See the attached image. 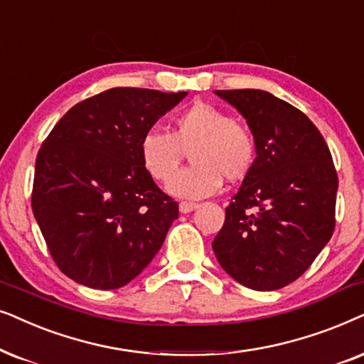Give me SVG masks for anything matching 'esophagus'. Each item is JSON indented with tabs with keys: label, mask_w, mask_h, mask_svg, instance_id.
<instances>
[{
	"label": "esophagus",
	"mask_w": 364,
	"mask_h": 364,
	"mask_svg": "<svg viewBox=\"0 0 364 364\" xmlns=\"http://www.w3.org/2000/svg\"><path fill=\"white\" fill-rule=\"evenodd\" d=\"M196 208H198L196 203H190V201H181V203H179V211H181L183 215L195 211Z\"/></svg>",
	"instance_id": "34e87169"
}]
</instances>
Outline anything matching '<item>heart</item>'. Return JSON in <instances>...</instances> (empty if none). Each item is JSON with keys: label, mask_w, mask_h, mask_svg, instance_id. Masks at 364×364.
<instances>
[{"label": "heart", "mask_w": 364, "mask_h": 364, "mask_svg": "<svg viewBox=\"0 0 364 364\" xmlns=\"http://www.w3.org/2000/svg\"><path fill=\"white\" fill-rule=\"evenodd\" d=\"M186 151L193 166L175 175ZM144 171L156 181H167L166 191L183 200H201L220 191L223 176L240 181L255 166L256 143L245 126L205 101H196L176 116L173 133L151 129L139 143Z\"/></svg>", "instance_id": "b5f03b06"}]
</instances>
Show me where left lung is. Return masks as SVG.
<instances>
[{
    "label": "left lung",
    "mask_w": 364,
    "mask_h": 364,
    "mask_svg": "<svg viewBox=\"0 0 364 364\" xmlns=\"http://www.w3.org/2000/svg\"><path fill=\"white\" fill-rule=\"evenodd\" d=\"M246 119L255 166L213 241L218 263L246 288L298 279L334 231L338 174L321 133L287 101L261 90L215 91Z\"/></svg>",
    "instance_id": "left-lung-1"
}]
</instances>
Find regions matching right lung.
Listing matches in <instances>:
<instances>
[{"instance_id": "add662e5", "label": "right lung", "mask_w": 364, "mask_h": 364, "mask_svg": "<svg viewBox=\"0 0 364 364\" xmlns=\"http://www.w3.org/2000/svg\"><path fill=\"white\" fill-rule=\"evenodd\" d=\"M188 91L113 88L73 106L38 153L31 206L58 268L116 289L163 246L178 203L144 171L139 143Z\"/></svg>"}]
</instances>
